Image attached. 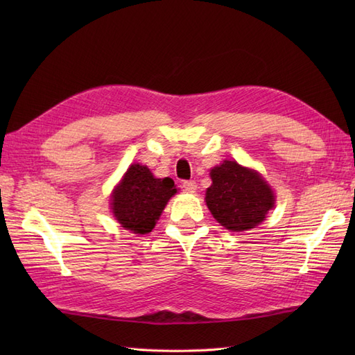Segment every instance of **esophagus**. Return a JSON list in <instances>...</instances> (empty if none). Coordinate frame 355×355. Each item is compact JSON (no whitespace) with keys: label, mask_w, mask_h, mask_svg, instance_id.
Segmentation results:
<instances>
[{"label":"esophagus","mask_w":355,"mask_h":355,"mask_svg":"<svg viewBox=\"0 0 355 355\" xmlns=\"http://www.w3.org/2000/svg\"><path fill=\"white\" fill-rule=\"evenodd\" d=\"M182 187H184V189L188 191V192H196L197 191V184L194 180H184V182H182Z\"/></svg>","instance_id":"esophagus-1"}]
</instances>
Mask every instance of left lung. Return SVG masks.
Masks as SVG:
<instances>
[{"label": "left lung", "mask_w": 355, "mask_h": 355, "mask_svg": "<svg viewBox=\"0 0 355 355\" xmlns=\"http://www.w3.org/2000/svg\"><path fill=\"white\" fill-rule=\"evenodd\" d=\"M211 187L206 191V204L222 227L241 232L265 220L274 207V192L256 170L225 159L210 170Z\"/></svg>", "instance_id": "left-lung-1"}]
</instances>
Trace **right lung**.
<instances>
[{"mask_svg":"<svg viewBox=\"0 0 355 355\" xmlns=\"http://www.w3.org/2000/svg\"><path fill=\"white\" fill-rule=\"evenodd\" d=\"M176 192L170 178L157 179L146 166L132 164L112 192L114 218L135 234L151 232L167 201Z\"/></svg>","mask_w":355,"mask_h":355,"instance_id":"1","label":"right lung"}]
</instances>
